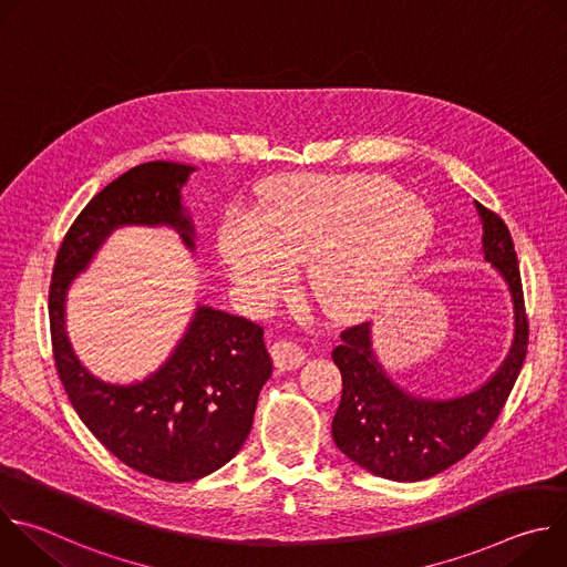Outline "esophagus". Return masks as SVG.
Returning a JSON list of instances; mask_svg holds the SVG:
<instances>
[{
  "mask_svg": "<svg viewBox=\"0 0 567 567\" xmlns=\"http://www.w3.org/2000/svg\"><path fill=\"white\" fill-rule=\"evenodd\" d=\"M271 357L278 370H296L305 363V350L291 341H276L271 346Z\"/></svg>",
  "mask_w": 567,
  "mask_h": 567,
  "instance_id": "34e87169",
  "label": "esophagus"
}]
</instances>
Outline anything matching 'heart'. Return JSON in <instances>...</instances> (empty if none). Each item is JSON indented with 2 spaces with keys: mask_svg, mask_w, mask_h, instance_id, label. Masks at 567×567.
Instances as JSON below:
<instances>
[{
  "mask_svg": "<svg viewBox=\"0 0 567 567\" xmlns=\"http://www.w3.org/2000/svg\"><path fill=\"white\" fill-rule=\"evenodd\" d=\"M429 237V213L394 184L298 177L271 188L254 219L226 217L217 249L254 305H269L291 265L309 262L318 305L332 316H359L396 285Z\"/></svg>",
  "mask_w": 567,
  "mask_h": 567,
  "instance_id": "heart-1",
  "label": "heart"
}]
</instances>
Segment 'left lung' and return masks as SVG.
Instances as JSON below:
<instances>
[{"label": "left lung", "mask_w": 567, "mask_h": 567, "mask_svg": "<svg viewBox=\"0 0 567 567\" xmlns=\"http://www.w3.org/2000/svg\"><path fill=\"white\" fill-rule=\"evenodd\" d=\"M475 206L484 221V258L505 276L514 296V348L498 374L480 390L451 401H431L401 392L383 374L370 348V322L346 328L341 346L332 352L343 377L332 435L352 462L374 475L417 482L460 462L501 417L525 363L529 320L512 233L501 215L477 202Z\"/></svg>", "instance_id": "left-lung-1"}]
</instances>
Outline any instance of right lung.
Segmentation results:
<instances>
[{
    "mask_svg": "<svg viewBox=\"0 0 567 567\" xmlns=\"http://www.w3.org/2000/svg\"><path fill=\"white\" fill-rule=\"evenodd\" d=\"M190 171L150 161L105 186L69 226L49 287L53 361L71 406L114 457L164 482H193L217 471L249 437L258 394L274 370L265 330L249 318L199 307L164 368L136 385H110L71 352L64 293L123 224H171L193 247V226L179 202Z\"/></svg>",
    "mask_w": 567,
    "mask_h": 567,
    "instance_id": "right-lung-1",
    "label": "right lung"
}]
</instances>
